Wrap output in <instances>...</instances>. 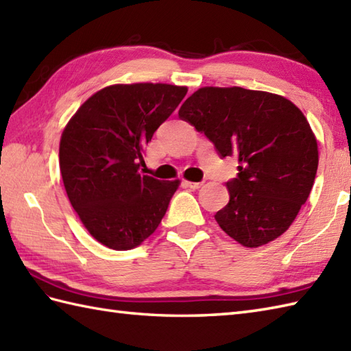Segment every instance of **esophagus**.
Masks as SVG:
<instances>
[{
  "instance_id": "34e87169",
  "label": "esophagus",
  "mask_w": 351,
  "mask_h": 351,
  "mask_svg": "<svg viewBox=\"0 0 351 351\" xmlns=\"http://www.w3.org/2000/svg\"><path fill=\"white\" fill-rule=\"evenodd\" d=\"M184 184H185V187H189L191 190H197L204 185V182H191V181H185Z\"/></svg>"
}]
</instances>
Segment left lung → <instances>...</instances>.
<instances>
[{"instance_id": "obj_1", "label": "left lung", "mask_w": 351, "mask_h": 351, "mask_svg": "<svg viewBox=\"0 0 351 351\" xmlns=\"http://www.w3.org/2000/svg\"><path fill=\"white\" fill-rule=\"evenodd\" d=\"M180 117L213 141L221 158L235 155L238 175L226 182L229 202L214 215L245 247L280 237L306 202L318 169L309 122L283 96L243 87H202Z\"/></svg>"}]
</instances>
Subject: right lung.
Segmentation results:
<instances>
[{"instance_id":"right-lung-1","label":"right lung","mask_w":351,"mask_h":351,"mask_svg":"<svg viewBox=\"0 0 351 351\" xmlns=\"http://www.w3.org/2000/svg\"><path fill=\"white\" fill-rule=\"evenodd\" d=\"M187 95L171 84H114L92 95L60 140L69 202L96 241L130 250L155 232L180 180L141 175L146 145Z\"/></svg>"}]
</instances>
